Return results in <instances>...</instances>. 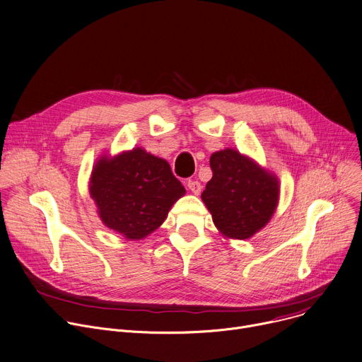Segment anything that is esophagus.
Wrapping results in <instances>:
<instances>
[{"instance_id": "34e87169", "label": "esophagus", "mask_w": 362, "mask_h": 362, "mask_svg": "<svg viewBox=\"0 0 362 362\" xmlns=\"http://www.w3.org/2000/svg\"><path fill=\"white\" fill-rule=\"evenodd\" d=\"M188 188H189V191L192 192V194H196V196H199V194L202 192V184L199 182V181H196V180H189L188 181Z\"/></svg>"}]
</instances>
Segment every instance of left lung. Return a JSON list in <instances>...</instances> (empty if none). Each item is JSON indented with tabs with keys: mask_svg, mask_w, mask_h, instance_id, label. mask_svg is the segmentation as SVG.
Instances as JSON below:
<instances>
[{
	"mask_svg": "<svg viewBox=\"0 0 362 362\" xmlns=\"http://www.w3.org/2000/svg\"><path fill=\"white\" fill-rule=\"evenodd\" d=\"M213 178L202 200L221 236L249 239L268 225L280 200V181L257 160L236 149L210 156Z\"/></svg>",
	"mask_w": 362,
	"mask_h": 362,
	"instance_id": "8db88e82",
	"label": "left lung"
}]
</instances>
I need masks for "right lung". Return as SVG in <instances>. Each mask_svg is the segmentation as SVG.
Masks as SVG:
<instances>
[{
	"label": "right lung",
	"mask_w": 362,
	"mask_h": 362,
	"mask_svg": "<svg viewBox=\"0 0 362 362\" xmlns=\"http://www.w3.org/2000/svg\"><path fill=\"white\" fill-rule=\"evenodd\" d=\"M88 191L103 225L127 240L155 232L185 194L170 163L144 148L101 155L93 166Z\"/></svg>",
	"instance_id": "obj_1"
}]
</instances>
